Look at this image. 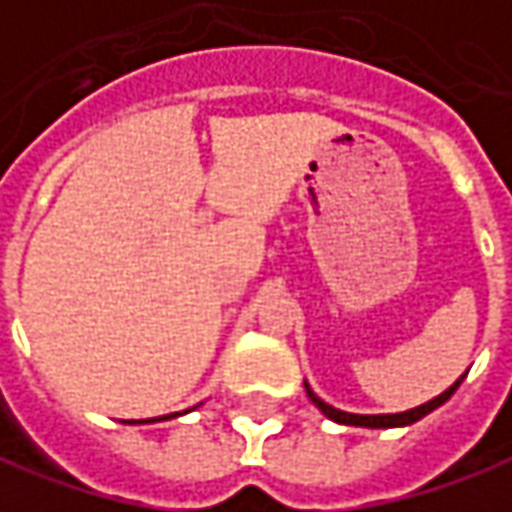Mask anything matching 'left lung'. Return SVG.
<instances>
[{"instance_id":"8db88e82","label":"left lung","mask_w":512,"mask_h":512,"mask_svg":"<svg viewBox=\"0 0 512 512\" xmlns=\"http://www.w3.org/2000/svg\"><path fill=\"white\" fill-rule=\"evenodd\" d=\"M465 378V375H462ZM462 378H457L451 387L443 392V395H437V398H431L429 403H420L415 409H409V412H398V415H350V412H342V409H336V406H330L322 398H316L314 389L305 384V392H308V398L314 401V406L330 420H336V423H344V426H364V429H395V426H409V423H415L420 417H426L429 412H434L437 406H443V403L457 392V387L462 384Z\"/></svg>"}]
</instances>
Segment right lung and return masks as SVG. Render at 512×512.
<instances>
[{
    "mask_svg": "<svg viewBox=\"0 0 512 512\" xmlns=\"http://www.w3.org/2000/svg\"><path fill=\"white\" fill-rule=\"evenodd\" d=\"M176 415H179V412H176ZM148 423H154V420H148Z\"/></svg>",
    "mask_w": 512,
    "mask_h": 512,
    "instance_id": "add662e5",
    "label": "right lung"
}]
</instances>
